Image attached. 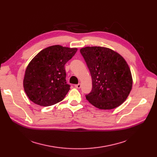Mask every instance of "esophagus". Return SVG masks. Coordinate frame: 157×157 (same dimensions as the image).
Returning <instances> with one entry per match:
<instances>
[{
  "mask_svg": "<svg viewBox=\"0 0 157 157\" xmlns=\"http://www.w3.org/2000/svg\"><path fill=\"white\" fill-rule=\"evenodd\" d=\"M74 87L76 88H81V84L79 83L78 85H74Z\"/></svg>",
  "mask_w": 157,
  "mask_h": 157,
  "instance_id": "1",
  "label": "esophagus"
}]
</instances>
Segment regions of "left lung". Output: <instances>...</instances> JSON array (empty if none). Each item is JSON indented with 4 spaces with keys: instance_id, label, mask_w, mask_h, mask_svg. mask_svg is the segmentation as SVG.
I'll list each match as a JSON object with an SVG mask.
<instances>
[{
    "instance_id": "left-lung-1",
    "label": "left lung",
    "mask_w": 157,
    "mask_h": 157,
    "mask_svg": "<svg viewBox=\"0 0 157 157\" xmlns=\"http://www.w3.org/2000/svg\"><path fill=\"white\" fill-rule=\"evenodd\" d=\"M92 79L86 100L101 109L116 108L124 102L132 86V78L124 59L112 49L99 46L80 49Z\"/></svg>"
}]
</instances>
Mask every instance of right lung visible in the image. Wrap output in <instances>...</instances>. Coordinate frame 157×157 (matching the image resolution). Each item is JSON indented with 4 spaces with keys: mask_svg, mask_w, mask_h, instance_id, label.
<instances>
[{
    "mask_svg": "<svg viewBox=\"0 0 157 157\" xmlns=\"http://www.w3.org/2000/svg\"><path fill=\"white\" fill-rule=\"evenodd\" d=\"M77 50V48L52 46L40 51L31 60L23 79L25 92L31 101L41 106H49L63 99L71 86L66 81L65 65Z\"/></svg>",
    "mask_w": 157,
    "mask_h": 157,
    "instance_id": "add662e5",
    "label": "right lung"
}]
</instances>
